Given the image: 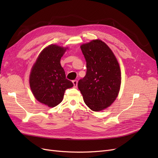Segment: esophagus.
Instances as JSON below:
<instances>
[{"instance_id":"1","label":"esophagus","mask_w":158,"mask_h":158,"mask_svg":"<svg viewBox=\"0 0 158 158\" xmlns=\"http://www.w3.org/2000/svg\"><path fill=\"white\" fill-rule=\"evenodd\" d=\"M73 85H74V88L77 87V85H78V81L77 80H73Z\"/></svg>"}]
</instances>
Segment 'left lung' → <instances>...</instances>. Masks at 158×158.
Here are the masks:
<instances>
[{"mask_svg": "<svg viewBox=\"0 0 158 158\" xmlns=\"http://www.w3.org/2000/svg\"><path fill=\"white\" fill-rule=\"evenodd\" d=\"M86 61V74L78 87L86 106L94 111L109 107L116 99L121 83L120 66L111 49L101 40L80 46Z\"/></svg>", "mask_w": 158, "mask_h": 158, "instance_id": "1", "label": "left lung"}]
</instances>
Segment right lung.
Here are the masks:
<instances>
[{
    "mask_svg": "<svg viewBox=\"0 0 158 158\" xmlns=\"http://www.w3.org/2000/svg\"><path fill=\"white\" fill-rule=\"evenodd\" d=\"M64 48L50 45L43 50L33 64L30 76V85L35 99L49 107L59 105L64 98L66 89L73 86L66 78L65 72L60 61Z\"/></svg>",
    "mask_w": 158,
    "mask_h": 158,
    "instance_id": "add662e5",
    "label": "right lung"
}]
</instances>
